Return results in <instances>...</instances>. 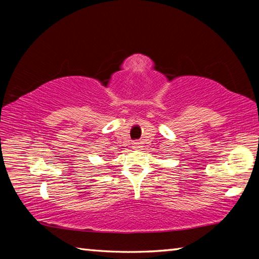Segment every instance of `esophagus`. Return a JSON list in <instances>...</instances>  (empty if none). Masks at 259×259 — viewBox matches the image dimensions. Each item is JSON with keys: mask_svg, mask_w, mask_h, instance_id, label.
<instances>
[{"mask_svg": "<svg viewBox=\"0 0 259 259\" xmlns=\"http://www.w3.org/2000/svg\"><path fill=\"white\" fill-rule=\"evenodd\" d=\"M133 145H134V148H136V150H137V148L140 147V143L139 142H134Z\"/></svg>", "mask_w": 259, "mask_h": 259, "instance_id": "esophagus-1", "label": "esophagus"}]
</instances>
